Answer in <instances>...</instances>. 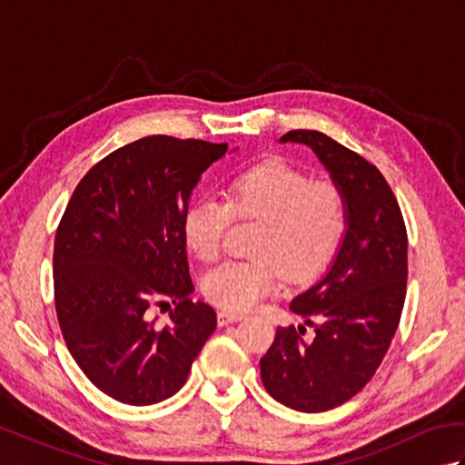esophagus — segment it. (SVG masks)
<instances>
[{
  "label": "esophagus",
  "instance_id": "34e87169",
  "mask_svg": "<svg viewBox=\"0 0 465 465\" xmlns=\"http://www.w3.org/2000/svg\"><path fill=\"white\" fill-rule=\"evenodd\" d=\"M240 320H243V313H240V312H230V310L217 312V323L220 325H227V323H233Z\"/></svg>",
  "mask_w": 465,
  "mask_h": 465
}]
</instances>
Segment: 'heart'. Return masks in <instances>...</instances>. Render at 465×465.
Returning <instances> with one entry per match:
<instances>
[{"mask_svg": "<svg viewBox=\"0 0 465 465\" xmlns=\"http://www.w3.org/2000/svg\"><path fill=\"white\" fill-rule=\"evenodd\" d=\"M232 217L258 220L252 253L227 262L203 278L213 305L245 312L278 292L282 278H313L338 252L348 227V200L331 177H310L280 160L240 172L227 185L225 202L202 197L183 213V240L203 263L220 260Z\"/></svg>", "mask_w": 465, "mask_h": 465, "instance_id": "obj_1", "label": "heart"}]
</instances>
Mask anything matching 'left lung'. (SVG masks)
I'll use <instances>...</instances> for the list:
<instances>
[{"mask_svg":"<svg viewBox=\"0 0 465 465\" xmlns=\"http://www.w3.org/2000/svg\"><path fill=\"white\" fill-rule=\"evenodd\" d=\"M280 142L310 145L341 185L348 230L331 268L290 303L313 328H278L260 360L270 396L298 411H325L351 400L380 368L400 325L408 280V232L381 172L348 147L313 130Z\"/></svg>","mask_w":465,"mask_h":465,"instance_id":"left-lung-1","label":"left lung"}]
</instances>
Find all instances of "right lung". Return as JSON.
I'll return each mask as SVG.
<instances>
[{"label":"right lung","instance_id":"right-lung-1","mask_svg":"<svg viewBox=\"0 0 465 465\" xmlns=\"http://www.w3.org/2000/svg\"><path fill=\"white\" fill-rule=\"evenodd\" d=\"M227 143L150 135L105 155L77 183L54 243L55 312L69 353L107 396L152 406L172 398L213 333L193 302L183 213ZM174 303L170 326L151 318Z\"/></svg>","mask_w":465,"mask_h":465}]
</instances>
